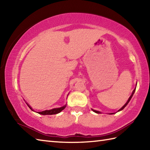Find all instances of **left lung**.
<instances>
[{
	"label": "left lung",
	"instance_id": "8db88e82",
	"mask_svg": "<svg viewBox=\"0 0 150 150\" xmlns=\"http://www.w3.org/2000/svg\"><path fill=\"white\" fill-rule=\"evenodd\" d=\"M135 90H133V92H132V95H131V96H130V97H129V98H128V101H127V102H126V103L125 104H124V106H122V108H121L120 110H118V111H121V110H122L124 109V108H125V107L126 106V105L128 104V103H129V102L130 101V100H131V98H132V97H133V94H134V93H135ZM91 110H93V111H94V112H95V113H100V111H96V110H93V109H91ZM110 115H111V114H113V113H110Z\"/></svg>",
	"mask_w": 150,
	"mask_h": 150
}]
</instances>
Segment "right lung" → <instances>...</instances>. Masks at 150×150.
<instances>
[{"label":"right lung","mask_w":150,"mask_h":150,"mask_svg":"<svg viewBox=\"0 0 150 150\" xmlns=\"http://www.w3.org/2000/svg\"><path fill=\"white\" fill-rule=\"evenodd\" d=\"M66 106V105H65V106H64L60 107V108H53V109L50 110H45V111H40V112H38V113H39L40 115H55V114H57V113H60V111H62L64 109ZM28 107H29L31 110H33L32 108H31L30 106H28Z\"/></svg>","instance_id":"add662e5"}]
</instances>
